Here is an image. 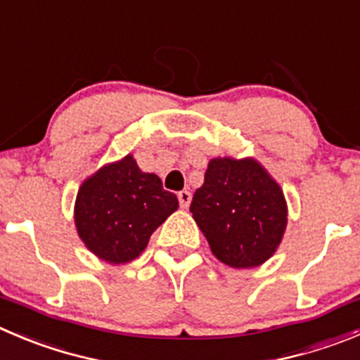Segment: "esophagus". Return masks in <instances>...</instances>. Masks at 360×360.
I'll list each match as a JSON object with an SVG mask.
<instances>
[{
  "instance_id": "esophagus-1",
  "label": "esophagus",
  "mask_w": 360,
  "mask_h": 360,
  "mask_svg": "<svg viewBox=\"0 0 360 360\" xmlns=\"http://www.w3.org/2000/svg\"><path fill=\"white\" fill-rule=\"evenodd\" d=\"M178 201H180V207L182 208H189V205H191L189 191H180V193H178Z\"/></svg>"
}]
</instances>
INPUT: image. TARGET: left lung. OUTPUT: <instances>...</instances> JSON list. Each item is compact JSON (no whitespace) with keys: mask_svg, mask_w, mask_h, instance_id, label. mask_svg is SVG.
I'll return each instance as SVG.
<instances>
[{"mask_svg":"<svg viewBox=\"0 0 360 360\" xmlns=\"http://www.w3.org/2000/svg\"><path fill=\"white\" fill-rule=\"evenodd\" d=\"M191 212L215 258L233 269L272 258L288 224L283 189L255 157L210 159Z\"/></svg>","mask_w":360,"mask_h":360,"instance_id":"8db88e82","label":"left lung"}]
</instances>
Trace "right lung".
Wrapping results in <instances>:
<instances>
[{"instance_id": "right-lung-1", "label": "right lung", "mask_w": 360, "mask_h": 360, "mask_svg": "<svg viewBox=\"0 0 360 360\" xmlns=\"http://www.w3.org/2000/svg\"><path fill=\"white\" fill-rule=\"evenodd\" d=\"M178 210L173 193L155 173H143L132 153L109 162L81 184L74 205L77 235L102 262L138 258L152 233Z\"/></svg>"}]
</instances>
